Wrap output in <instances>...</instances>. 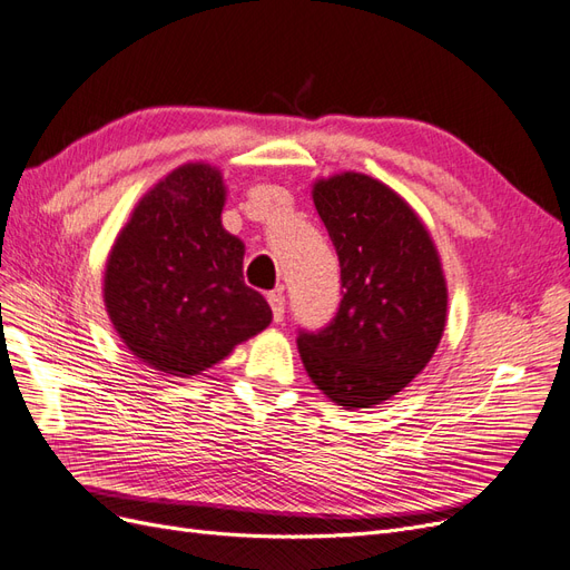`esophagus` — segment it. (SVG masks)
Instances as JSON below:
<instances>
[{
    "label": "esophagus",
    "mask_w": 570,
    "mask_h": 570,
    "mask_svg": "<svg viewBox=\"0 0 570 570\" xmlns=\"http://www.w3.org/2000/svg\"><path fill=\"white\" fill-rule=\"evenodd\" d=\"M267 303L272 307V320L282 322L284 320V296H282V293L279 291L267 293Z\"/></svg>",
    "instance_id": "esophagus-1"
}]
</instances>
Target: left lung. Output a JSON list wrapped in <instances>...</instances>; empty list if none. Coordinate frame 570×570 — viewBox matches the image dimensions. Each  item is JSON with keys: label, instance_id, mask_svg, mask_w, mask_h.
Masks as SVG:
<instances>
[{"label": "left lung", "instance_id": "left-lung-1", "mask_svg": "<svg viewBox=\"0 0 570 570\" xmlns=\"http://www.w3.org/2000/svg\"><path fill=\"white\" fill-rule=\"evenodd\" d=\"M312 199L338 253L343 301L322 331H301L312 383L331 402L371 409L428 366L446 326L449 291L436 246L392 187L345 171Z\"/></svg>", "mask_w": 570, "mask_h": 570}]
</instances>
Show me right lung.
I'll return each mask as SVG.
<instances>
[{"mask_svg":"<svg viewBox=\"0 0 570 570\" xmlns=\"http://www.w3.org/2000/svg\"><path fill=\"white\" fill-rule=\"evenodd\" d=\"M216 166L183 164L134 208L105 265L102 298L124 345L168 375H197L272 322L244 284V242L223 227Z\"/></svg>","mask_w":570,"mask_h":570,"instance_id":"right-lung-1","label":"right lung"}]
</instances>
